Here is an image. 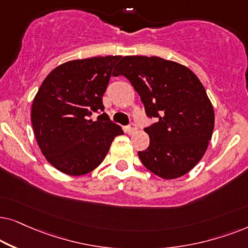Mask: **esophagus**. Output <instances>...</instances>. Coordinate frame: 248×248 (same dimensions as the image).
I'll return each mask as SVG.
<instances>
[{"mask_svg": "<svg viewBox=\"0 0 248 248\" xmlns=\"http://www.w3.org/2000/svg\"><path fill=\"white\" fill-rule=\"evenodd\" d=\"M136 129H137V124H135V122H130V124H128L126 128V131L128 134H133Z\"/></svg>", "mask_w": 248, "mask_h": 248, "instance_id": "esophagus-1", "label": "esophagus"}]
</instances>
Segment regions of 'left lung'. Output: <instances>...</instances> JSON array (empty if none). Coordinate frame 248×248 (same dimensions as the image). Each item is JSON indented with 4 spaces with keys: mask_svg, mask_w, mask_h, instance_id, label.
Instances as JSON below:
<instances>
[{
    "mask_svg": "<svg viewBox=\"0 0 248 248\" xmlns=\"http://www.w3.org/2000/svg\"><path fill=\"white\" fill-rule=\"evenodd\" d=\"M124 76L154 124L145 127L150 145L138 152L141 163L164 179L190 171L212 137L214 112L205 88L189 69L158 57H124L114 76Z\"/></svg>",
    "mask_w": 248,
    "mask_h": 248,
    "instance_id": "1",
    "label": "left lung"
}]
</instances>
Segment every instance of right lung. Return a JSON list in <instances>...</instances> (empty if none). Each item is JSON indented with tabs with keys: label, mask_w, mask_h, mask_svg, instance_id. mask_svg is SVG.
Instances as JSON below:
<instances>
[{
	"label": "right lung",
	"mask_w": 248,
	"mask_h": 248,
	"mask_svg": "<svg viewBox=\"0 0 248 248\" xmlns=\"http://www.w3.org/2000/svg\"><path fill=\"white\" fill-rule=\"evenodd\" d=\"M122 57L68 61L49 72L31 107V124L46 160L61 172L81 176L100 166L115 136L124 134L104 113L103 95ZM93 113L100 115L96 122Z\"/></svg>",
	"instance_id": "obj_1"
}]
</instances>
